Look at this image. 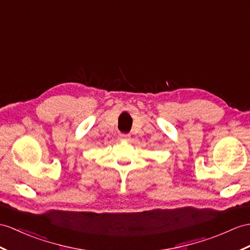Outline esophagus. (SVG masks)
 I'll return each mask as SVG.
<instances>
[{
	"label": "esophagus",
	"instance_id": "obj_1",
	"mask_svg": "<svg viewBox=\"0 0 250 250\" xmlns=\"http://www.w3.org/2000/svg\"><path fill=\"white\" fill-rule=\"evenodd\" d=\"M120 137H121V140H123V141H128L130 139L129 133H121Z\"/></svg>",
	"mask_w": 250,
	"mask_h": 250
}]
</instances>
